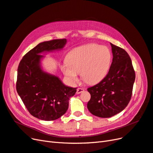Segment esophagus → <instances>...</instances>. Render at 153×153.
<instances>
[{
    "label": "esophagus",
    "instance_id": "34e87169",
    "mask_svg": "<svg viewBox=\"0 0 153 153\" xmlns=\"http://www.w3.org/2000/svg\"><path fill=\"white\" fill-rule=\"evenodd\" d=\"M85 90L84 89H83V88H78L77 90H76V94H80L82 92H84Z\"/></svg>",
    "mask_w": 153,
    "mask_h": 153
}]
</instances>
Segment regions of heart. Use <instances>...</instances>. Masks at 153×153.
I'll return each mask as SVG.
<instances>
[{"instance_id":"1","label":"heart","mask_w":153,"mask_h":153,"mask_svg":"<svg viewBox=\"0 0 153 153\" xmlns=\"http://www.w3.org/2000/svg\"><path fill=\"white\" fill-rule=\"evenodd\" d=\"M112 55L104 46L88 44L73 49L67 61L61 66L62 73L73 83L78 80V73L86 83L96 84L102 80L110 66Z\"/></svg>"}]
</instances>
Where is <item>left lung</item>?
I'll use <instances>...</instances> for the list:
<instances>
[{"label": "left lung", "instance_id": "left-lung-1", "mask_svg": "<svg viewBox=\"0 0 153 153\" xmlns=\"http://www.w3.org/2000/svg\"><path fill=\"white\" fill-rule=\"evenodd\" d=\"M112 62L106 76L87 89L91 99L87 108L96 116L112 117L126 107L132 95L135 73L131 58L124 49L110 43Z\"/></svg>", "mask_w": 153, "mask_h": 153}]
</instances>
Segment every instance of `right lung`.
I'll use <instances>...</instances> for the list:
<instances>
[{
	"instance_id": "right-lung-1",
	"label": "right lung",
	"mask_w": 153,
	"mask_h": 153,
	"mask_svg": "<svg viewBox=\"0 0 153 153\" xmlns=\"http://www.w3.org/2000/svg\"><path fill=\"white\" fill-rule=\"evenodd\" d=\"M66 39L40 43L27 52L18 68L16 91L29 113L44 121L61 117L68 108L69 100L76 88L64 85L59 77L44 71L41 66V53L61 50Z\"/></svg>"
}]
</instances>
